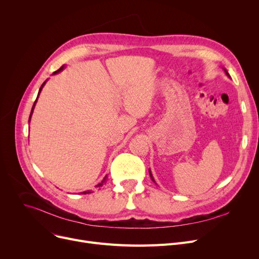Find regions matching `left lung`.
Returning a JSON list of instances; mask_svg holds the SVG:
<instances>
[{
	"instance_id": "8db88e82",
	"label": "left lung",
	"mask_w": 259,
	"mask_h": 259,
	"mask_svg": "<svg viewBox=\"0 0 259 259\" xmlns=\"http://www.w3.org/2000/svg\"><path fill=\"white\" fill-rule=\"evenodd\" d=\"M225 72H226V74H227L228 76H230V75H229V73H228V71H227L226 69H225ZM149 174H150V178H151V180L155 183V181H154V179H153V175H152V173H151V171H150V170H149ZM155 184H156V183H155Z\"/></svg>"
}]
</instances>
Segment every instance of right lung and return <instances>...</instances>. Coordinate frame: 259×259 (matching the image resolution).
I'll use <instances>...</instances> for the list:
<instances>
[{
    "instance_id": "obj_1",
    "label": "right lung",
    "mask_w": 259,
    "mask_h": 259,
    "mask_svg": "<svg viewBox=\"0 0 259 259\" xmlns=\"http://www.w3.org/2000/svg\"><path fill=\"white\" fill-rule=\"evenodd\" d=\"M64 69V66H62L59 70H57V71H54L53 72V74H57V73H59V72H61L62 70ZM46 84V80L44 81V83L42 84V86H40V88H39V90H38V93H37V98H36V100H35V102H34V104H33V106H32V109H31V112H30V116H29V121H30V118H31V115H32V113H33V110H34V107H35V103H36V101H37V99H38V95H39V93H40V91H42V89H43V87H44V85ZM106 181H107V175L105 176L104 178V180L97 186V187H102L105 183H106ZM89 193H91L90 191H84V192H81V194H89Z\"/></svg>"
}]
</instances>
